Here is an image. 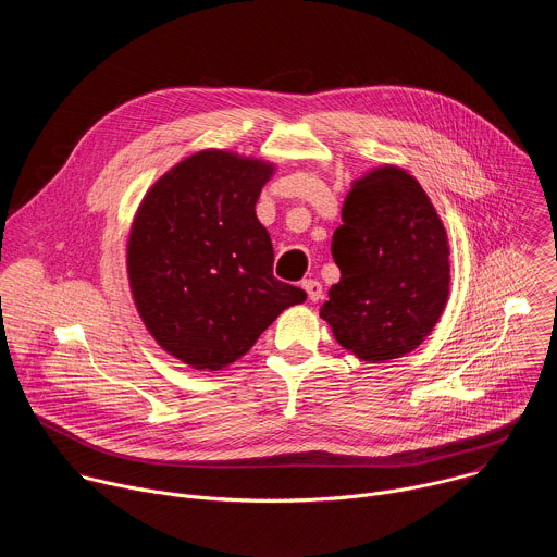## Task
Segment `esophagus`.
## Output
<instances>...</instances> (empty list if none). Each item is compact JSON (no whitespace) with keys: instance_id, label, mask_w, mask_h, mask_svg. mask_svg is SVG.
Wrapping results in <instances>:
<instances>
[{"instance_id":"1","label":"esophagus","mask_w":557,"mask_h":557,"mask_svg":"<svg viewBox=\"0 0 557 557\" xmlns=\"http://www.w3.org/2000/svg\"><path fill=\"white\" fill-rule=\"evenodd\" d=\"M301 288L306 290V295H308V299H310V301H320V299H322V295H324L322 284L317 282V280H304V282H301Z\"/></svg>"}]
</instances>
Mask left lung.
I'll use <instances>...</instances> for the list:
<instances>
[{
  "mask_svg": "<svg viewBox=\"0 0 557 557\" xmlns=\"http://www.w3.org/2000/svg\"><path fill=\"white\" fill-rule=\"evenodd\" d=\"M342 271L320 317L368 363L399 359L432 333L449 299V243L421 183L396 165L350 185L333 235Z\"/></svg>",
  "mask_w": 557,
  "mask_h": 557,
  "instance_id": "8db88e82",
  "label": "left lung"
}]
</instances>
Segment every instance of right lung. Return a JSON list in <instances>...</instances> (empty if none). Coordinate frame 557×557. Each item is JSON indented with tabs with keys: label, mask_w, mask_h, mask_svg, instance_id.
<instances>
[{
	"label": "right lung",
	"mask_w": 557,
	"mask_h": 557,
	"mask_svg": "<svg viewBox=\"0 0 557 557\" xmlns=\"http://www.w3.org/2000/svg\"><path fill=\"white\" fill-rule=\"evenodd\" d=\"M262 158L200 149L143 196L127 237V280L149 335L194 370L245 357L306 293L273 277L271 235L256 215L275 174Z\"/></svg>",
	"instance_id": "right-lung-1"
}]
</instances>
